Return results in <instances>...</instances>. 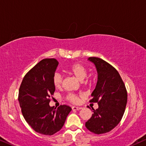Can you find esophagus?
<instances>
[{
    "label": "esophagus",
    "instance_id": "34e87169",
    "mask_svg": "<svg viewBox=\"0 0 146 146\" xmlns=\"http://www.w3.org/2000/svg\"><path fill=\"white\" fill-rule=\"evenodd\" d=\"M82 109V107H79V106H73L72 107V110H79Z\"/></svg>",
    "mask_w": 146,
    "mask_h": 146
}]
</instances>
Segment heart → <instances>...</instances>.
Here are the masks:
<instances>
[{"instance_id":"1","label":"heart","mask_w":146,"mask_h":146,"mask_svg":"<svg viewBox=\"0 0 146 146\" xmlns=\"http://www.w3.org/2000/svg\"><path fill=\"white\" fill-rule=\"evenodd\" d=\"M69 71L73 74L79 81L84 80L88 75V70L84 65L80 63H75L70 66ZM62 84V77L59 73H56L53 77V84L56 88H59ZM67 99L72 103L79 102V97L73 94H69L67 95Z\"/></svg>"}]
</instances>
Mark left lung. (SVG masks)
Returning <instances> with one entry per match:
<instances>
[{
  "mask_svg": "<svg viewBox=\"0 0 146 146\" xmlns=\"http://www.w3.org/2000/svg\"><path fill=\"white\" fill-rule=\"evenodd\" d=\"M88 60L94 64L98 73L90 102H97L98 108L93 109L86 127L94 133L102 134L113 129L122 119L127 102V90L119 72L112 65L97 57Z\"/></svg>",
  "mask_w": 146,
  "mask_h": 146,
  "instance_id": "left-lung-1",
  "label": "left lung"
}]
</instances>
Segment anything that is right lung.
Instances as JSON below:
<instances>
[{
  "label": "right lung",
  "instance_id": "add662e5",
  "mask_svg": "<svg viewBox=\"0 0 146 146\" xmlns=\"http://www.w3.org/2000/svg\"><path fill=\"white\" fill-rule=\"evenodd\" d=\"M58 65L55 58L42 60L23 77L19 90L21 112L26 122L35 131L52 135L61 129L71 108L49 105L55 91L53 77Z\"/></svg>",
  "mask_w": 146,
  "mask_h": 146
}]
</instances>
